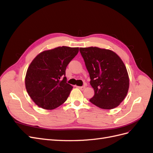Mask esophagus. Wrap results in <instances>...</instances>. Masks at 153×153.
<instances>
[{
	"mask_svg": "<svg viewBox=\"0 0 153 153\" xmlns=\"http://www.w3.org/2000/svg\"><path fill=\"white\" fill-rule=\"evenodd\" d=\"M78 88H79L80 89H81V90H84L85 88V86H80V87H77Z\"/></svg>",
	"mask_w": 153,
	"mask_h": 153,
	"instance_id": "obj_1",
	"label": "esophagus"
}]
</instances>
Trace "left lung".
<instances>
[{"mask_svg":"<svg viewBox=\"0 0 153 153\" xmlns=\"http://www.w3.org/2000/svg\"><path fill=\"white\" fill-rule=\"evenodd\" d=\"M80 52L94 91L89 101L103 109L117 107L126 96L129 84L121 59L112 50L98 47L80 48Z\"/></svg>","mask_w":153,"mask_h":153,"instance_id":"8db88e82","label":"left lung"}]
</instances>
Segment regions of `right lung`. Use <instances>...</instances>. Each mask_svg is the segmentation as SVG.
<instances>
[{
  "mask_svg": "<svg viewBox=\"0 0 153 153\" xmlns=\"http://www.w3.org/2000/svg\"><path fill=\"white\" fill-rule=\"evenodd\" d=\"M79 48L59 47L43 51L33 59L25 76V87L39 107L52 110L66 101L73 86L66 82V69Z\"/></svg>",
  "mask_w": 153,
  "mask_h": 153,
  "instance_id": "obj_1",
  "label": "right lung"
}]
</instances>
